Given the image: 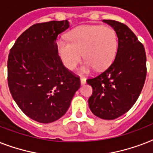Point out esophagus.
Segmentation results:
<instances>
[{"label":"esophagus","mask_w":153,"mask_h":153,"mask_svg":"<svg viewBox=\"0 0 153 153\" xmlns=\"http://www.w3.org/2000/svg\"><path fill=\"white\" fill-rule=\"evenodd\" d=\"M86 82V80L85 78H81V85H84Z\"/></svg>","instance_id":"obj_1"}]
</instances>
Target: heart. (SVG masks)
<instances>
[{"label": "heart", "mask_w": 153, "mask_h": 153, "mask_svg": "<svg viewBox=\"0 0 153 153\" xmlns=\"http://www.w3.org/2000/svg\"><path fill=\"white\" fill-rule=\"evenodd\" d=\"M68 42H57L58 55L68 70H74L81 60L86 59L81 70L89 72L94 67L98 71L111 64L117 51L118 38L116 32L102 25H83L72 29L67 36Z\"/></svg>", "instance_id": "heart-1"}]
</instances>
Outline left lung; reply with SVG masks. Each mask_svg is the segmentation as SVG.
<instances>
[{
  "label": "left lung",
  "mask_w": 153,
  "mask_h": 153,
  "mask_svg": "<svg viewBox=\"0 0 153 153\" xmlns=\"http://www.w3.org/2000/svg\"><path fill=\"white\" fill-rule=\"evenodd\" d=\"M116 32L118 47L114 62L105 71L86 80L93 88L89 107L95 116L117 118L131 109L142 91L146 78L145 48L128 26L103 20Z\"/></svg>",
  "instance_id": "1"
}]
</instances>
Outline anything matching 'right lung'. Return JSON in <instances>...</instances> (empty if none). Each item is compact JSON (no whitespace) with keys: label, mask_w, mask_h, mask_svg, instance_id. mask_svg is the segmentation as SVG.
Masks as SVG:
<instances>
[{"label":"right lung","mask_w":153,"mask_h":153,"mask_svg":"<svg viewBox=\"0 0 153 153\" xmlns=\"http://www.w3.org/2000/svg\"><path fill=\"white\" fill-rule=\"evenodd\" d=\"M69 21H49L28 27L16 40L8 59V84L23 113L40 123L66 114L80 79L63 66L58 55V35Z\"/></svg>","instance_id":"obj_1"}]
</instances>
